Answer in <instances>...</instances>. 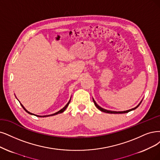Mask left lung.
Here are the masks:
<instances>
[{"label":"left lung","instance_id":"left-lung-1","mask_svg":"<svg viewBox=\"0 0 160 160\" xmlns=\"http://www.w3.org/2000/svg\"><path fill=\"white\" fill-rule=\"evenodd\" d=\"M93 103H94V104H95V105L96 106V108L98 109H99L100 111H103V112H105V113H114V114H117V113H118V114H119V113H128V112H129V111H132V110H134L135 109H137L138 106L140 105V104L141 103V102L137 106V107L136 108H132V109H129V110H127V111H108V110H106V109H103V108H102L101 107H99V106L96 103V102L94 101V99H93Z\"/></svg>","mask_w":160,"mask_h":160}]
</instances>
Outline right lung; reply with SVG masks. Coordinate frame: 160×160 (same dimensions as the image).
I'll return each mask as SVG.
<instances>
[{
  "instance_id": "right-lung-1",
  "label": "right lung",
  "mask_w": 160,
  "mask_h": 160,
  "mask_svg": "<svg viewBox=\"0 0 160 160\" xmlns=\"http://www.w3.org/2000/svg\"><path fill=\"white\" fill-rule=\"evenodd\" d=\"M70 101L68 102V103L66 105H65L64 106V107L62 109H61L60 111H58V112H57V113H53V114H52V115H44V116H39V115H35V116H38V117H49V116H52V115H57V114H58V113H62V112H64V111H65V109H66L67 108V107H68V105H69V103H70ZM20 105H22V107L23 108V109H24L26 112H27V113H29V114H30V115H35L34 114H32V113H30V112H29V111H28L25 108H24V107H23V106L20 103Z\"/></svg>"
}]
</instances>
